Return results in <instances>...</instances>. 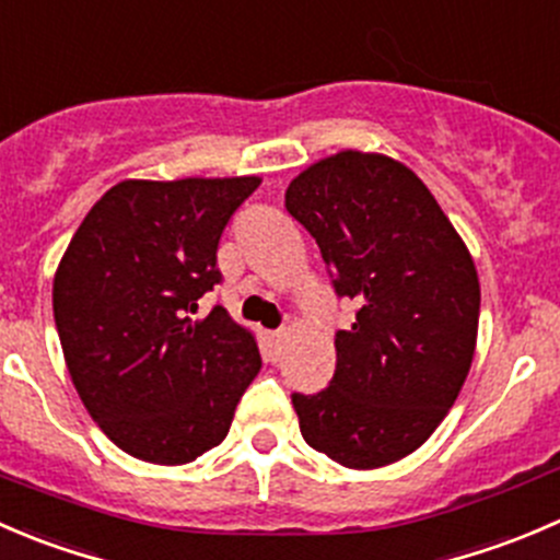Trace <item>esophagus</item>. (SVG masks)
<instances>
[{"label":"esophagus","mask_w":560,"mask_h":560,"mask_svg":"<svg viewBox=\"0 0 560 560\" xmlns=\"http://www.w3.org/2000/svg\"><path fill=\"white\" fill-rule=\"evenodd\" d=\"M269 340H272L275 348H280V342L285 340V331H272V335H269Z\"/></svg>","instance_id":"esophagus-1"}]
</instances>
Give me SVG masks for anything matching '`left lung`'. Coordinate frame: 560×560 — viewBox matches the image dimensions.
<instances>
[{"instance_id":"obj_1","label":"left lung","mask_w":560,"mask_h":560,"mask_svg":"<svg viewBox=\"0 0 560 560\" xmlns=\"http://www.w3.org/2000/svg\"><path fill=\"white\" fill-rule=\"evenodd\" d=\"M357 320L335 335L318 395H291L302 439L346 468L417 452L460 395L479 329V278L466 242L424 182L386 154L346 149L285 190Z\"/></svg>"}]
</instances>
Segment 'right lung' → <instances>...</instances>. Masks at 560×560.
I'll use <instances>...</instances> for the list:
<instances>
[{"label": "right lung", "mask_w": 560, "mask_h": 560, "mask_svg": "<svg viewBox=\"0 0 560 560\" xmlns=\"http://www.w3.org/2000/svg\"><path fill=\"white\" fill-rule=\"evenodd\" d=\"M258 176L125 179L90 209L54 275V320L75 392L127 455L185 466L229 435L261 370L256 337L198 299Z\"/></svg>", "instance_id": "1"}]
</instances>
